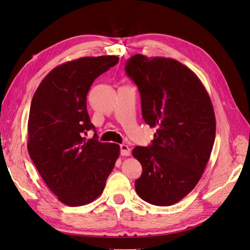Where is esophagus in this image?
<instances>
[{"mask_svg":"<svg viewBox=\"0 0 250 250\" xmlns=\"http://www.w3.org/2000/svg\"><path fill=\"white\" fill-rule=\"evenodd\" d=\"M120 151H121L122 156H129V155H130L131 149L126 145H121V146H120Z\"/></svg>","mask_w":250,"mask_h":250,"instance_id":"34e87169","label":"esophagus"}]
</instances>
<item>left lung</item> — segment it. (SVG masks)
Segmentation results:
<instances>
[{
    "instance_id": "1",
    "label": "left lung",
    "mask_w": 250,
    "mask_h": 250,
    "mask_svg": "<svg viewBox=\"0 0 250 250\" xmlns=\"http://www.w3.org/2000/svg\"><path fill=\"white\" fill-rule=\"evenodd\" d=\"M125 71L137 85L146 124L156 128L148 146L132 155L143 166L137 195L157 206L181 201L200 181L215 138V115L200 79L172 58L135 54Z\"/></svg>"
}]
</instances>
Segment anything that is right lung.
Here are the masks:
<instances>
[{
  "label": "right lung",
  "mask_w": 250,
  "mask_h": 250,
  "mask_svg": "<svg viewBox=\"0 0 250 250\" xmlns=\"http://www.w3.org/2000/svg\"><path fill=\"white\" fill-rule=\"evenodd\" d=\"M119 57H81L54 67L33 96L27 122V149L38 171L67 206L91 203L104 192L120 155V146L87 139L93 129L87 93L94 80Z\"/></svg>",
  "instance_id": "obj_1"
}]
</instances>
